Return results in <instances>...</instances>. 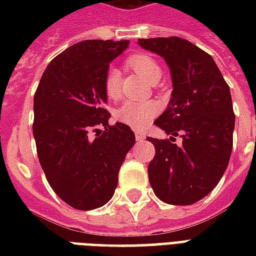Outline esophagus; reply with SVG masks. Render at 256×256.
I'll use <instances>...</instances> for the list:
<instances>
[{
    "label": "esophagus",
    "instance_id": "34e87169",
    "mask_svg": "<svg viewBox=\"0 0 256 256\" xmlns=\"http://www.w3.org/2000/svg\"><path fill=\"white\" fill-rule=\"evenodd\" d=\"M136 140H137V141H142V140H145V133H142V132H136Z\"/></svg>",
    "mask_w": 256,
    "mask_h": 256
}]
</instances>
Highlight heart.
<instances>
[{
    "label": "heart",
    "instance_id": "b5f03b06",
    "mask_svg": "<svg viewBox=\"0 0 256 256\" xmlns=\"http://www.w3.org/2000/svg\"><path fill=\"white\" fill-rule=\"evenodd\" d=\"M128 66L150 84H156L162 76V68L159 63L145 53L132 54L128 58ZM102 88L108 100L116 101L119 98L120 74L116 68H110L106 71L102 80ZM159 110L160 106L156 101H145V102L126 101L115 111V119L130 128H142L158 115Z\"/></svg>",
    "mask_w": 256,
    "mask_h": 256
}]
</instances>
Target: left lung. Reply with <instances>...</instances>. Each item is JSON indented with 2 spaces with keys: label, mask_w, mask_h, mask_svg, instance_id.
Returning <instances> with one entry per match:
<instances>
[{
  "label": "left lung",
  "mask_w": 256,
  "mask_h": 256,
  "mask_svg": "<svg viewBox=\"0 0 256 256\" xmlns=\"http://www.w3.org/2000/svg\"><path fill=\"white\" fill-rule=\"evenodd\" d=\"M138 45L164 58L172 82L168 106L155 120L172 137H148L156 150L148 166L150 186L164 203L189 206L216 186L230 159V89L214 58L192 42L168 36L138 40ZM178 134L183 137L180 147L172 142Z\"/></svg>",
  "instance_id": "left-lung-1"
}]
</instances>
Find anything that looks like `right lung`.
Listing matches in <instances>:
<instances>
[{"label":"right lung","mask_w":256,"mask_h":256,"mask_svg":"<svg viewBox=\"0 0 256 256\" xmlns=\"http://www.w3.org/2000/svg\"><path fill=\"white\" fill-rule=\"evenodd\" d=\"M128 46V41L75 44L49 63L34 96L32 134L42 170L54 193L76 210L111 200L119 168L136 142L130 126L108 124L102 88L111 62Z\"/></svg>","instance_id":"add662e5"}]
</instances>
